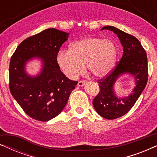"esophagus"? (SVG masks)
Here are the masks:
<instances>
[{
	"label": "esophagus",
	"mask_w": 157,
	"mask_h": 157,
	"mask_svg": "<svg viewBox=\"0 0 157 157\" xmlns=\"http://www.w3.org/2000/svg\"><path fill=\"white\" fill-rule=\"evenodd\" d=\"M86 83V81H79L78 82V85L79 86H83Z\"/></svg>",
	"instance_id": "obj_1"
}]
</instances>
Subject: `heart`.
I'll return each instance as SVG.
<instances>
[{
    "instance_id": "obj_1",
    "label": "heart",
    "mask_w": 157,
    "mask_h": 157,
    "mask_svg": "<svg viewBox=\"0 0 157 157\" xmlns=\"http://www.w3.org/2000/svg\"><path fill=\"white\" fill-rule=\"evenodd\" d=\"M117 50L109 40L89 37L75 41L68 51H60L57 62L68 78L74 79L84 71V64L90 74L102 78L109 74L115 65Z\"/></svg>"
}]
</instances>
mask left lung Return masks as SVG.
<instances>
[{
	"label": "left lung",
	"mask_w": 157,
	"mask_h": 157,
	"mask_svg": "<svg viewBox=\"0 0 157 157\" xmlns=\"http://www.w3.org/2000/svg\"><path fill=\"white\" fill-rule=\"evenodd\" d=\"M104 29L117 34L123 46L124 53L114 68L98 81L100 91L93 100V105L101 117L115 119L129 111L145 89L148 80L147 57L144 48L134 36L111 25L104 26L101 30ZM126 72L135 76L136 87L128 98H117L113 92V84L120 75Z\"/></svg>",
	"instance_id": "left-lung-1"
}]
</instances>
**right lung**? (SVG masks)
Wrapping results in <instances>:
<instances>
[{
    "mask_svg": "<svg viewBox=\"0 0 157 157\" xmlns=\"http://www.w3.org/2000/svg\"><path fill=\"white\" fill-rule=\"evenodd\" d=\"M69 33L48 29L27 38L17 47L9 65L12 96L32 119L47 121L61 112L78 81L68 78L57 62V55ZM38 57L44 63L42 73L29 77L25 71L29 59Z\"/></svg>",
    "mask_w": 157,
    "mask_h": 157,
    "instance_id": "right-lung-1",
    "label": "right lung"
}]
</instances>
